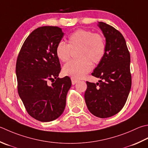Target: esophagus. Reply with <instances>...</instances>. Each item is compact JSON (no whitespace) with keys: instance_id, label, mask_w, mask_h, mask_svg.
<instances>
[{"instance_id":"34e87169","label":"esophagus","mask_w":148,"mask_h":148,"mask_svg":"<svg viewBox=\"0 0 148 148\" xmlns=\"http://www.w3.org/2000/svg\"><path fill=\"white\" fill-rule=\"evenodd\" d=\"M71 81H72V85H75V84L78 82V81H79V80L75 79V78L71 77Z\"/></svg>"}]
</instances>
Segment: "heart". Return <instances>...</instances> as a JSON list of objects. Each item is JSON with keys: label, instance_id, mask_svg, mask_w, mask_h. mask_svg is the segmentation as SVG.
Masks as SVG:
<instances>
[{"label": "heart", "instance_id": "1", "mask_svg": "<svg viewBox=\"0 0 148 148\" xmlns=\"http://www.w3.org/2000/svg\"><path fill=\"white\" fill-rule=\"evenodd\" d=\"M68 44L60 41L56 45V56L62 62H68L71 49L77 51L79 58L66 63L63 68V74L78 79L91 71L92 64L99 63L105 53L106 44L104 37L99 33L79 29L70 34Z\"/></svg>", "mask_w": 148, "mask_h": 148}]
</instances>
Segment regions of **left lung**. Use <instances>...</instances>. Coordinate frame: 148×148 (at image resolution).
Listing matches in <instances>:
<instances>
[{"mask_svg":"<svg viewBox=\"0 0 148 148\" xmlns=\"http://www.w3.org/2000/svg\"><path fill=\"white\" fill-rule=\"evenodd\" d=\"M106 39L105 53L92 76L101 80L96 84L86 82V106L99 118L112 117L125 105L132 86L130 54L123 34L105 22H98Z\"/></svg>","mask_w":148,"mask_h":148,"instance_id":"8db88e82","label":"left lung"}]
</instances>
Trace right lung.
<instances>
[{
  "instance_id": "1",
  "label": "right lung",
  "mask_w": 148,
  "mask_h": 148,
  "mask_svg": "<svg viewBox=\"0 0 148 148\" xmlns=\"http://www.w3.org/2000/svg\"><path fill=\"white\" fill-rule=\"evenodd\" d=\"M63 34L56 26L37 28L25 39L17 58L19 96L28 114L41 122L54 121L63 114L72 85L69 77H58L61 67L55 49Z\"/></svg>"
}]
</instances>
